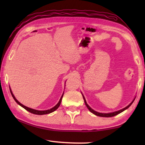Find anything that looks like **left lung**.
<instances>
[{
    "mask_svg": "<svg viewBox=\"0 0 145 145\" xmlns=\"http://www.w3.org/2000/svg\"><path fill=\"white\" fill-rule=\"evenodd\" d=\"M82 97H83V99H84V100L85 104H86V107H88V109H89V111L91 112H92L93 114H95V115H97V116H101V117H112V116H116V115L118 114H120V113H121V112L124 111L125 110H126L127 109H128V108H129V107L130 106H131V105H132V103H133V102L134 101L135 99H136V98H135V99L133 100V101H132V102L131 103V104H130L129 105H127V107H125V108H123V109H121V110H120V111H115V112H110V113H101V112H97V111H94V110H93V109H92L91 108V107L89 106V105H88V104H87V102H86V99H85L84 97L83 96V95H82Z\"/></svg>",
    "mask_w": 145,
    "mask_h": 145,
    "instance_id": "obj_1",
    "label": "left lung"
}]
</instances>
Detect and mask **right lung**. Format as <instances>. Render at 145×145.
Listing matches in <instances>:
<instances>
[{
	"mask_svg": "<svg viewBox=\"0 0 145 145\" xmlns=\"http://www.w3.org/2000/svg\"><path fill=\"white\" fill-rule=\"evenodd\" d=\"M9 89H10V92H11V95H12V97H13L14 100H15V102L17 103V104L20 105V106H22L23 108H24V109H25V110H27V111L30 112H31V113H33V114H38V115H43V114H49V113H51V112H54V111H56V110L59 107V105H60V104H61V100H62V98H63V95H64V93H63V94L62 95V96H61V99H60V100H59V102L57 103V104H56V105H55L54 107H52V108H51L50 109L46 110V111H38V110H35V109H31V108L27 107L25 106V105H24L23 104H22L21 103L19 102L18 101V100H17L16 99V98L14 97V95L13 94V93H12V91H11V89L10 88H9Z\"/></svg>",
	"mask_w": 145,
	"mask_h": 145,
	"instance_id": "right-lung-1",
	"label": "right lung"
}]
</instances>
